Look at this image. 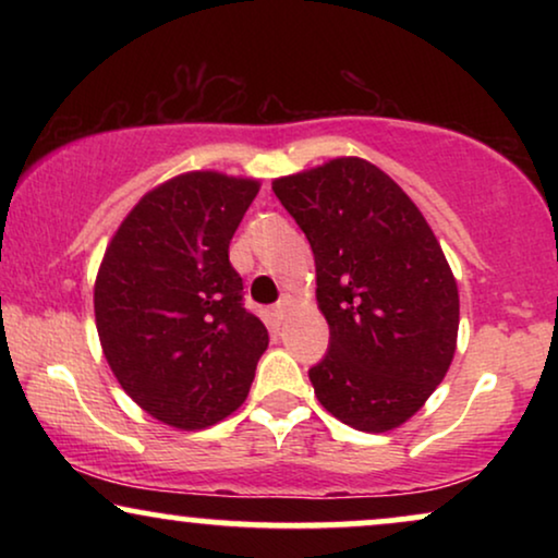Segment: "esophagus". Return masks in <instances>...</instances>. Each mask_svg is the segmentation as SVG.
<instances>
[{"instance_id":"1","label":"esophagus","mask_w":558,"mask_h":558,"mask_svg":"<svg viewBox=\"0 0 558 558\" xmlns=\"http://www.w3.org/2000/svg\"><path fill=\"white\" fill-rule=\"evenodd\" d=\"M289 307H292V300H289V296H284V300H281V302L277 304V307H274V315H277L279 319H284Z\"/></svg>"}]
</instances>
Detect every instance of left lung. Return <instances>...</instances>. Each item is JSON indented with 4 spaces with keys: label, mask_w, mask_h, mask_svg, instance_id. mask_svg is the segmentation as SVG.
I'll return each instance as SVG.
<instances>
[{
    "label": "left lung",
    "mask_w": 558,
    "mask_h": 558,
    "mask_svg": "<svg viewBox=\"0 0 558 558\" xmlns=\"http://www.w3.org/2000/svg\"><path fill=\"white\" fill-rule=\"evenodd\" d=\"M307 235L330 350L310 368L323 407L357 432L409 422L445 380L460 292L414 201L361 157L271 182Z\"/></svg>",
    "instance_id": "1"
}]
</instances>
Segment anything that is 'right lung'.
<instances>
[{"instance_id":"1","label":"right lung","mask_w":558,"mask_h":558,"mask_svg":"<svg viewBox=\"0 0 558 558\" xmlns=\"http://www.w3.org/2000/svg\"><path fill=\"white\" fill-rule=\"evenodd\" d=\"M258 187L216 170L182 172L129 210L98 266L94 312L106 363L136 407L174 429L231 416L269 348L228 262Z\"/></svg>"}]
</instances>
